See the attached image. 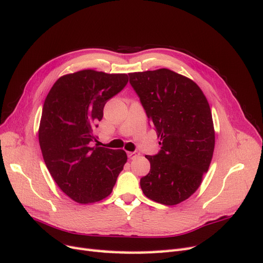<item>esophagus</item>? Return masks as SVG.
Instances as JSON below:
<instances>
[{
    "mask_svg": "<svg viewBox=\"0 0 263 263\" xmlns=\"http://www.w3.org/2000/svg\"><path fill=\"white\" fill-rule=\"evenodd\" d=\"M127 156H128L129 159H135V158H137L139 156V154L138 153H132V151H128V153H127Z\"/></svg>",
    "mask_w": 263,
    "mask_h": 263,
    "instance_id": "obj_1",
    "label": "esophagus"
}]
</instances>
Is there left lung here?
<instances>
[{
    "label": "left lung",
    "mask_w": 263,
    "mask_h": 263,
    "mask_svg": "<svg viewBox=\"0 0 263 263\" xmlns=\"http://www.w3.org/2000/svg\"><path fill=\"white\" fill-rule=\"evenodd\" d=\"M161 150L146 156L150 171L140 179L144 194L157 203L177 205L200 187L215 147L211 107L193 80L169 69L129 73Z\"/></svg>",
    "instance_id": "8db88e82"
}]
</instances>
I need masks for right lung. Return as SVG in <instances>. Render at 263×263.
Segmentation results:
<instances>
[{"label":"right lung","mask_w":263,"mask_h":263,"mask_svg":"<svg viewBox=\"0 0 263 263\" xmlns=\"http://www.w3.org/2000/svg\"><path fill=\"white\" fill-rule=\"evenodd\" d=\"M127 82L125 73L81 70L60 77L45 100L38 130L44 161L60 190L77 203L107 197L127 161L122 149L93 145V128L105 103Z\"/></svg>","instance_id":"add662e5"}]
</instances>
